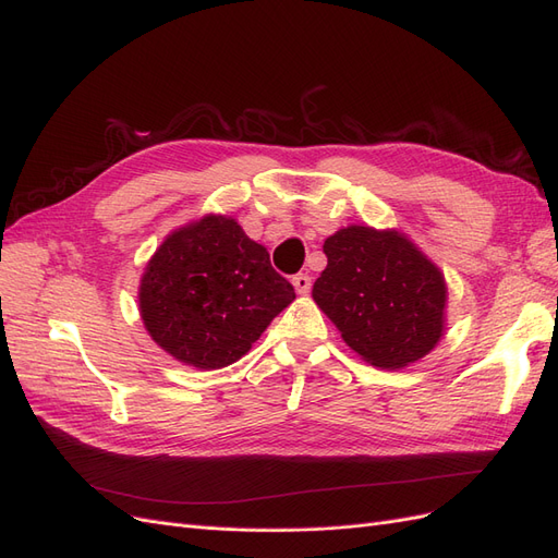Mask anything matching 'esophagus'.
<instances>
[{"label": "esophagus", "mask_w": 558, "mask_h": 558, "mask_svg": "<svg viewBox=\"0 0 558 558\" xmlns=\"http://www.w3.org/2000/svg\"><path fill=\"white\" fill-rule=\"evenodd\" d=\"M292 284H294V290H296L299 294H308V292H311V284H313V280H311V276L296 274V276L292 278Z\"/></svg>", "instance_id": "obj_1"}]
</instances>
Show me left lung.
I'll return each instance as SVG.
<instances>
[{
  "mask_svg": "<svg viewBox=\"0 0 558 558\" xmlns=\"http://www.w3.org/2000/svg\"><path fill=\"white\" fill-rule=\"evenodd\" d=\"M313 299L345 343L377 368H403L442 336L447 287L438 266L399 231L352 225L325 241Z\"/></svg>",
  "mask_w": 558,
  "mask_h": 558,
  "instance_id": "left-lung-1",
  "label": "left lung"
}]
</instances>
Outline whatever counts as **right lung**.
<instances>
[{
  "mask_svg": "<svg viewBox=\"0 0 558 558\" xmlns=\"http://www.w3.org/2000/svg\"><path fill=\"white\" fill-rule=\"evenodd\" d=\"M294 299L266 247L225 215H206L167 236L138 287L155 343L204 371L239 362Z\"/></svg>",
  "mask_w": 558,
  "mask_h": 558,
  "instance_id": "1",
  "label": "right lung"
}]
</instances>
